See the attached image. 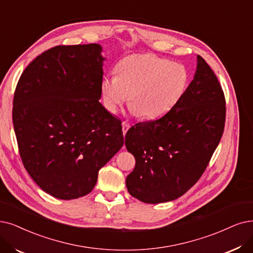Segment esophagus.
I'll return each mask as SVG.
<instances>
[{
  "instance_id": "1",
  "label": "esophagus",
  "mask_w": 253,
  "mask_h": 253,
  "mask_svg": "<svg viewBox=\"0 0 253 253\" xmlns=\"http://www.w3.org/2000/svg\"><path fill=\"white\" fill-rule=\"evenodd\" d=\"M129 127H130V126L127 123H123V133H124V136H126V132H127Z\"/></svg>"
}]
</instances>
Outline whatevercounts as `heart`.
<instances>
[{
  "label": "heart",
  "mask_w": 253,
  "mask_h": 253,
  "mask_svg": "<svg viewBox=\"0 0 253 253\" xmlns=\"http://www.w3.org/2000/svg\"><path fill=\"white\" fill-rule=\"evenodd\" d=\"M115 70L116 77H105L100 84L104 105L112 114L127 99L132 115L161 118L176 106L189 83L183 64L153 54L129 55L120 60Z\"/></svg>",
  "instance_id": "1"
}]
</instances>
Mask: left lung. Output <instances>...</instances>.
Segmentation results:
<instances>
[{
    "mask_svg": "<svg viewBox=\"0 0 253 253\" xmlns=\"http://www.w3.org/2000/svg\"><path fill=\"white\" fill-rule=\"evenodd\" d=\"M225 98L213 70L197 55L192 82L162 118L139 123L126 135L136 160L128 193L145 204L174 200L203 175L223 134Z\"/></svg>",
    "mask_w": 253,
    "mask_h": 253,
    "instance_id": "left-lung-1",
    "label": "left lung"
}]
</instances>
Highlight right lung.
Segmentation results:
<instances>
[{
	"mask_svg": "<svg viewBox=\"0 0 253 253\" xmlns=\"http://www.w3.org/2000/svg\"><path fill=\"white\" fill-rule=\"evenodd\" d=\"M102 52L97 43L49 48L15 89L12 119L24 166L59 199L90 193L99 169L124 145L120 120L99 103Z\"/></svg>",
	"mask_w": 253,
	"mask_h": 253,
	"instance_id": "add662e5",
	"label": "right lung"
}]
</instances>
